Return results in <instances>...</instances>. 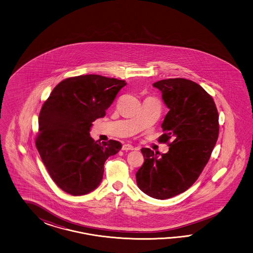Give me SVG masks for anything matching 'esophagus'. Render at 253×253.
<instances>
[{
	"label": "esophagus",
	"mask_w": 253,
	"mask_h": 253,
	"mask_svg": "<svg viewBox=\"0 0 253 253\" xmlns=\"http://www.w3.org/2000/svg\"><path fill=\"white\" fill-rule=\"evenodd\" d=\"M134 149V146H131L130 144H124L123 146V150H133Z\"/></svg>",
	"instance_id": "obj_1"
}]
</instances>
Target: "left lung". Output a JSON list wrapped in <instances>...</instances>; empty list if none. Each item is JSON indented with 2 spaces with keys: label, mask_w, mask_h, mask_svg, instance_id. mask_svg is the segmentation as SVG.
Instances as JSON below:
<instances>
[{
  "label": "left lung",
  "mask_w": 253,
  "mask_h": 253,
  "mask_svg": "<svg viewBox=\"0 0 253 253\" xmlns=\"http://www.w3.org/2000/svg\"><path fill=\"white\" fill-rule=\"evenodd\" d=\"M153 86L169 109L161 124L164 133L160 140L171 142L162 155L142 148L145 162L135 176L145 194L167 199L186 191L198 180L218 139L219 115L212 97L190 80H162Z\"/></svg>",
  "instance_id": "left-lung-1"
}]
</instances>
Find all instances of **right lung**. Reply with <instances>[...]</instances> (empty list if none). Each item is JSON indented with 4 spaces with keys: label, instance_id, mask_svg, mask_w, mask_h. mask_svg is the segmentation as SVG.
I'll return each instance as SVG.
<instances>
[{
    "label": "right lung",
    "instance_id": "obj_1",
    "mask_svg": "<svg viewBox=\"0 0 253 253\" xmlns=\"http://www.w3.org/2000/svg\"><path fill=\"white\" fill-rule=\"evenodd\" d=\"M125 85V81L100 75L68 78L42 105L36 147L63 191L72 196L93 191L103 179L105 161L122 149L115 140L94 141L89 131Z\"/></svg>",
    "mask_w": 253,
    "mask_h": 253
}]
</instances>
